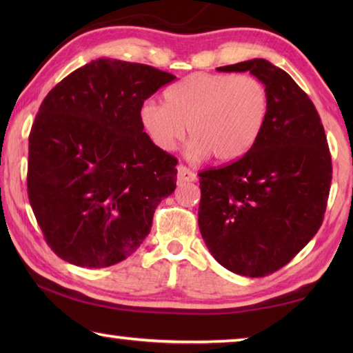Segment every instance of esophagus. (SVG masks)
Here are the masks:
<instances>
[{"instance_id":"1","label":"esophagus","mask_w":353,"mask_h":353,"mask_svg":"<svg viewBox=\"0 0 353 353\" xmlns=\"http://www.w3.org/2000/svg\"><path fill=\"white\" fill-rule=\"evenodd\" d=\"M177 177L181 182H193L196 181V174L185 165L177 166Z\"/></svg>"}]
</instances>
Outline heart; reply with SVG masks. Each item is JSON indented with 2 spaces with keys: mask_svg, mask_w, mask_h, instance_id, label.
Instances as JSON below:
<instances>
[{
  "mask_svg": "<svg viewBox=\"0 0 353 353\" xmlns=\"http://www.w3.org/2000/svg\"><path fill=\"white\" fill-rule=\"evenodd\" d=\"M270 115V92L255 76L194 73L165 92V104L143 103L140 118L163 151L176 149L185 124L191 159L208 154L216 162H234L252 148Z\"/></svg>",
  "mask_w": 353,
  "mask_h": 353,
  "instance_id": "obj_1",
  "label": "heart"
}]
</instances>
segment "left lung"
I'll return each mask as SVG.
<instances>
[{
  "instance_id": "8db88e82",
  "label": "left lung",
  "mask_w": 353,
  "mask_h": 353,
  "mask_svg": "<svg viewBox=\"0 0 353 353\" xmlns=\"http://www.w3.org/2000/svg\"><path fill=\"white\" fill-rule=\"evenodd\" d=\"M216 70L249 71L263 81L270 115L243 157L198 174L199 230L225 270L265 277L319 230L332 183L330 151L318 110L286 71L265 59Z\"/></svg>"
}]
</instances>
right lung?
Wrapping results in <instances>:
<instances>
[{
    "mask_svg": "<svg viewBox=\"0 0 353 353\" xmlns=\"http://www.w3.org/2000/svg\"><path fill=\"white\" fill-rule=\"evenodd\" d=\"M166 71L115 59L77 68L46 94L29 134L28 196L62 260L107 268L151 232L174 191L177 159L143 132L140 110Z\"/></svg>",
    "mask_w": 353,
    "mask_h": 353,
    "instance_id": "right-lung-1",
    "label": "right lung"
}]
</instances>
